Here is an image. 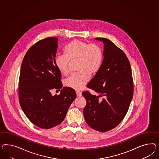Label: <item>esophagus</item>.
<instances>
[{
    "mask_svg": "<svg viewBox=\"0 0 159 159\" xmlns=\"http://www.w3.org/2000/svg\"><path fill=\"white\" fill-rule=\"evenodd\" d=\"M76 93L77 97H81L82 95V93L80 91H76Z\"/></svg>",
    "mask_w": 159,
    "mask_h": 159,
    "instance_id": "obj_1",
    "label": "esophagus"
}]
</instances>
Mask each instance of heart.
Instances as JSON below:
<instances>
[{"instance_id": "heart-1", "label": "heart", "mask_w": 159, "mask_h": 159, "mask_svg": "<svg viewBox=\"0 0 159 159\" xmlns=\"http://www.w3.org/2000/svg\"><path fill=\"white\" fill-rule=\"evenodd\" d=\"M65 54L55 57L54 62L58 71L64 75L69 72L71 62L78 60L77 71L65 82V86L75 90H82L90 79L101 68L103 61V52L98 45L80 40H74L64 48Z\"/></svg>"}]
</instances>
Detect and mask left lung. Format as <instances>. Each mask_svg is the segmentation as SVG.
<instances>
[{
	"label": "left lung",
	"instance_id": "left-lung-1",
	"mask_svg": "<svg viewBox=\"0 0 159 159\" xmlns=\"http://www.w3.org/2000/svg\"><path fill=\"white\" fill-rule=\"evenodd\" d=\"M95 39L103 44V60L87 87L99 95L83 93L87 101L83 114L91 128L106 132L119 125L128 111L133 95V80L125 52L109 39Z\"/></svg>",
	"mask_w": 159,
	"mask_h": 159
}]
</instances>
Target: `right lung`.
<instances>
[{"instance_id":"add662e5","label":"right lung","mask_w":159,"mask_h":159,"mask_svg":"<svg viewBox=\"0 0 159 159\" xmlns=\"http://www.w3.org/2000/svg\"><path fill=\"white\" fill-rule=\"evenodd\" d=\"M57 47L56 37L40 40L26 52L21 66L20 106L28 119L41 129L61 124L76 97L73 89L62 87L61 74L54 62ZM54 88L61 89L60 95H52Z\"/></svg>"}]
</instances>
